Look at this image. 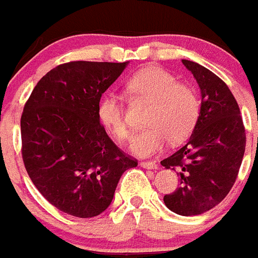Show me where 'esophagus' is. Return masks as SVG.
Returning <instances> with one entry per match:
<instances>
[{
	"instance_id": "esophagus-1",
	"label": "esophagus",
	"mask_w": 258,
	"mask_h": 258,
	"mask_svg": "<svg viewBox=\"0 0 258 258\" xmlns=\"http://www.w3.org/2000/svg\"><path fill=\"white\" fill-rule=\"evenodd\" d=\"M140 166L145 169H153V170H157L158 169V165L156 162H152V161H142L140 162Z\"/></svg>"
}]
</instances>
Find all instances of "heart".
<instances>
[{
    "instance_id": "heart-1",
    "label": "heart",
    "mask_w": 258,
    "mask_h": 258,
    "mask_svg": "<svg viewBox=\"0 0 258 258\" xmlns=\"http://www.w3.org/2000/svg\"><path fill=\"white\" fill-rule=\"evenodd\" d=\"M125 88L133 98L150 101L145 118L149 126L136 133L131 142V150L136 156H153L164 149L169 140L180 142L193 132L200 114L199 97L191 88L178 84L170 73L158 67L142 68L127 78ZM97 114L114 139L123 141L129 137L131 131L121 97L106 94L98 105Z\"/></svg>"
}]
</instances>
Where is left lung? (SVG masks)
Returning a JSON list of instances; mask_svg holds the SVG:
<instances>
[{
    "instance_id": "obj_1",
    "label": "left lung",
    "mask_w": 258,
    "mask_h": 258,
    "mask_svg": "<svg viewBox=\"0 0 258 258\" xmlns=\"http://www.w3.org/2000/svg\"><path fill=\"white\" fill-rule=\"evenodd\" d=\"M201 92V108L186 145L162 160L180 174L181 186L165 195V205L180 216L211 211L233 186L245 153V129L229 88L203 65L182 59Z\"/></svg>"
}]
</instances>
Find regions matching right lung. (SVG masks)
Segmentation results:
<instances>
[{
	"mask_svg": "<svg viewBox=\"0 0 258 258\" xmlns=\"http://www.w3.org/2000/svg\"><path fill=\"white\" fill-rule=\"evenodd\" d=\"M129 62L74 61L41 78L21 117L22 158L49 203L74 217L108 209L125 170L137 161L109 139L98 119L101 96Z\"/></svg>",
	"mask_w": 258,
	"mask_h": 258,
	"instance_id": "obj_1",
	"label": "right lung"
}]
</instances>
